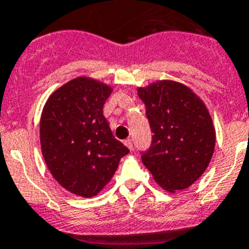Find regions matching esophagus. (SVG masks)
I'll return each instance as SVG.
<instances>
[{"instance_id":"esophagus-1","label":"esophagus","mask_w":249,"mask_h":249,"mask_svg":"<svg viewBox=\"0 0 249 249\" xmlns=\"http://www.w3.org/2000/svg\"><path fill=\"white\" fill-rule=\"evenodd\" d=\"M124 144H126V146L129 149V150H133V142H132V139H127V141H124Z\"/></svg>"}]
</instances>
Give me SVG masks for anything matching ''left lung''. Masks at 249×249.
<instances>
[{
    "instance_id": "left-lung-1",
    "label": "left lung",
    "mask_w": 249,
    "mask_h": 249,
    "mask_svg": "<svg viewBox=\"0 0 249 249\" xmlns=\"http://www.w3.org/2000/svg\"><path fill=\"white\" fill-rule=\"evenodd\" d=\"M137 91L154 133L142 161L165 191L188 188L214 154L216 133L209 110L191 88L175 80H156Z\"/></svg>"
}]
</instances>
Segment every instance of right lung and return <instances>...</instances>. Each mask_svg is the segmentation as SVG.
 Returning a JSON list of instances; mask_svg holds the SVG:
<instances>
[{
    "mask_svg": "<svg viewBox=\"0 0 249 249\" xmlns=\"http://www.w3.org/2000/svg\"><path fill=\"white\" fill-rule=\"evenodd\" d=\"M106 83L77 77L56 89L40 118V144L53 178L71 193L91 198L103 191L128 149L111 133L103 107Z\"/></svg>",
    "mask_w": 249,
    "mask_h": 249,
    "instance_id": "add662e5",
    "label": "right lung"
}]
</instances>
